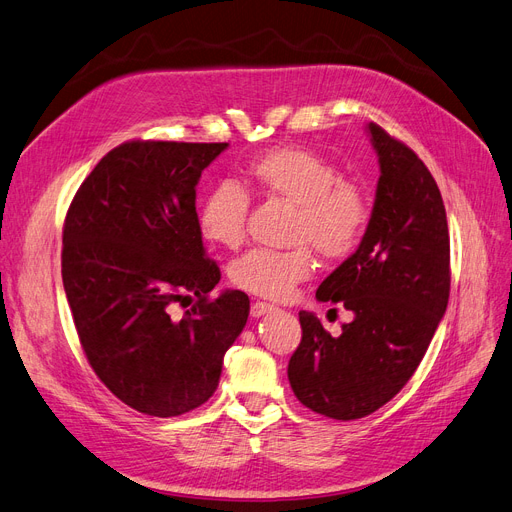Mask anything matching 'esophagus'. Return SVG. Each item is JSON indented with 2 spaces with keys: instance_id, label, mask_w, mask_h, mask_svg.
Here are the masks:
<instances>
[{
  "instance_id": "obj_1",
  "label": "esophagus",
  "mask_w": 512,
  "mask_h": 512,
  "mask_svg": "<svg viewBox=\"0 0 512 512\" xmlns=\"http://www.w3.org/2000/svg\"><path fill=\"white\" fill-rule=\"evenodd\" d=\"M274 309H276L274 305L265 303V301H253V303H251V316H253V318H261V316H265V314H270V311H274Z\"/></svg>"
}]
</instances>
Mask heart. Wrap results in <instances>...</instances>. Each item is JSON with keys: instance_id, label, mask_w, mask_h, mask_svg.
I'll return each instance as SVG.
<instances>
[{"instance_id": "1", "label": "heart", "mask_w": 512, "mask_h": 512, "mask_svg": "<svg viewBox=\"0 0 512 512\" xmlns=\"http://www.w3.org/2000/svg\"><path fill=\"white\" fill-rule=\"evenodd\" d=\"M251 182L265 196L297 207L291 251L253 249L230 265L234 286L265 299H284L311 276L314 255L341 259L358 247L370 217L368 198L360 186L341 180V171L320 154L297 146H280L249 165ZM249 194L234 182H221L205 198L201 230L224 249H238L247 236Z\"/></svg>"}]
</instances>
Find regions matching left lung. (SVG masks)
<instances>
[{
	"label": "left lung",
	"mask_w": 512,
	"mask_h": 512,
	"mask_svg": "<svg viewBox=\"0 0 512 512\" xmlns=\"http://www.w3.org/2000/svg\"><path fill=\"white\" fill-rule=\"evenodd\" d=\"M381 177L358 251L316 291L353 314L339 337L299 311L301 343L288 362L299 402L337 420L385 406L416 372L450 299V232L431 171L416 152L368 125Z\"/></svg>",
	"instance_id": "obj_1"
}]
</instances>
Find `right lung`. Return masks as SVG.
Segmentation results:
<instances>
[{"instance_id": "right-lung-1", "label": "right lung", "mask_w": 512, "mask_h": 512, "mask_svg": "<svg viewBox=\"0 0 512 512\" xmlns=\"http://www.w3.org/2000/svg\"><path fill=\"white\" fill-rule=\"evenodd\" d=\"M226 142L131 140L110 150L64 217L62 284L85 358L123 404L180 416L215 393L249 318L207 257L196 184ZM189 309L180 317L174 307Z\"/></svg>"}]
</instances>
